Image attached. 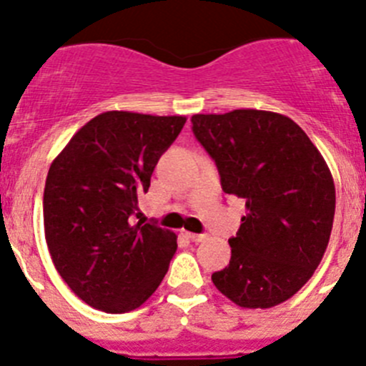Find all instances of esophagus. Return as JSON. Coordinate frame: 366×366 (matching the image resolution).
<instances>
[{
  "instance_id": "34e87169",
  "label": "esophagus",
  "mask_w": 366,
  "mask_h": 366,
  "mask_svg": "<svg viewBox=\"0 0 366 366\" xmlns=\"http://www.w3.org/2000/svg\"><path fill=\"white\" fill-rule=\"evenodd\" d=\"M187 237H189L190 241H194V243H201V241H205L207 237V234H194V232H187Z\"/></svg>"
}]
</instances>
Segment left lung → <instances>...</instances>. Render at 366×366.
I'll return each mask as SVG.
<instances>
[{"mask_svg":"<svg viewBox=\"0 0 366 366\" xmlns=\"http://www.w3.org/2000/svg\"><path fill=\"white\" fill-rule=\"evenodd\" d=\"M192 130L216 161L223 192L247 209L229 239V267L212 283L243 308L290 300L330 239L336 187L323 156L297 123L268 110L194 114Z\"/></svg>","mask_w":366,"mask_h":366,"instance_id":"8db88e82","label":"left lung"}]
</instances>
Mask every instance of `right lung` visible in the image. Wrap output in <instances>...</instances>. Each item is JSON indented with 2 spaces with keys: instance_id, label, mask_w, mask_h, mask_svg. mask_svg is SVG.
I'll return each mask as SVG.
<instances>
[{
  "instance_id": "obj_1",
  "label": "right lung",
  "mask_w": 366,
  "mask_h": 366,
  "mask_svg": "<svg viewBox=\"0 0 366 366\" xmlns=\"http://www.w3.org/2000/svg\"><path fill=\"white\" fill-rule=\"evenodd\" d=\"M185 116L109 110L83 125L49 169L43 223L50 257L79 300L109 314L142 307L165 277L177 236L130 223Z\"/></svg>"
}]
</instances>
